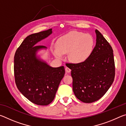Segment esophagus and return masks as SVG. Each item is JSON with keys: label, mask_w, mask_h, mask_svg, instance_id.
I'll return each mask as SVG.
<instances>
[{"label": "esophagus", "mask_w": 126, "mask_h": 126, "mask_svg": "<svg viewBox=\"0 0 126 126\" xmlns=\"http://www.w3.org/2000/svg\"><path fill=\"white\" fill-rule=\"evenodd\" d=\"M65 72H67V73H70V72H71V69H70L69 68H68V67H65Z\"/></svg>", "instance_id": "1"}]
</instances>
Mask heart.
Instances as JSON below:
<instances>
[{"label": "heart", "instance_id": "obj_1", "mask_svg": "<svg viewBox=\"0 0 126 126\" xmlns=\"http://www.w3.org/2000/svg\"><path fill=\"white\" fill-rule=\"evenodd\" d=\"M93 38L91 35L73 31L62 36L55 43L56 49L53 54L57 58H62L63 54L68 53V58L76 63L87 60L94 49Z\"/></svg>", "mask_w": 126, "mask_h": 126}]
</instances>
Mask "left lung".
Returning <instances> with one entry per match:
<instances>
[{
	"label": "left lung",
	"mask_w": 126,
	"mask_h": 126,
	"mask_svg": "<svg viewBox=\"0 0 126 126\" xmlns=\"http://www.w3.org/2000/svg\"><path fill=\"white\" fill-rule=\"evenodd\" d=\"M96 44L89 58L80 63H69L76 97L84 103L99 99L113 82L115 65L112 47L95 29Z\"/></svg>",
	"instance_id": "left-lung-1"
}]
</instances>
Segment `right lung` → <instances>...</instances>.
Returning <instances> with one entry per match:
<instances>
[{
  "instance_id": "1",
  "label": "right lung",
  "mask_w": 126,
  "mask_h": 126,
  "mask_svg": "<svg viewBox=\"0 0 126 126\" xmlns=\"http://www.w3.org/2000/svg\"><path fill=\"white\" fill-rule=\"evenodd\" d=\"M52 33V29H49L28 36L14 55L17 88L25 97L37 105L47 106L53 101L65 74L64 66L50 67L37 55L39 51L47 47L37 44Z\"/></svg>"
}]
</instances>
